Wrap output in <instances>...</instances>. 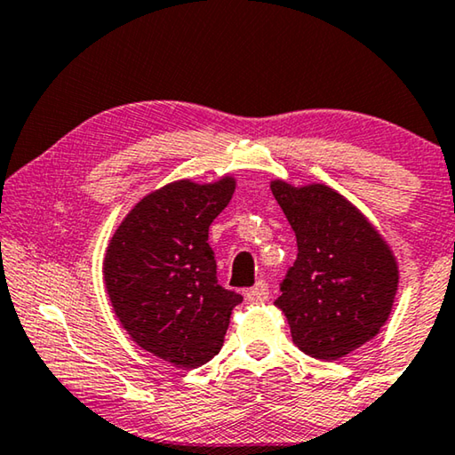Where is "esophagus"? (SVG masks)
Returning <instances> with one entry per match:
<instances>
[{
  "label": "esophagus",
  "mask_w": 455,
  "mask_h": 455,
  "mask_svg": "<svg viewBox=\"0 0 455 455\" xmlns=\"http://www.w3.org/2000/svg\"><path fill=\"white\" fill-rule=\"evenodd\" d=\"M245 298L249 302H266L269 298V286L266 282H257L253 288L245 290Z\"/></svg>",
  "instance_id": "obj_1"
}]
</instances>
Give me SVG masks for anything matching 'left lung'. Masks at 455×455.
<instances>
[{
  "label": "left lung",
  "instance_id": "8db88e82",
  "mask_svg": "<svg viewBox=\"0 0 455 455\" xmlns=\"http://www.w3.org/2000/svg\"><path fill=\"white\" fill-rule=\"evenodd\" d=\"M271 194L296 235L298 257L275 307L292 341L316 359L345 357L388 321L398 266L388 243L359 210L324 184L271 181Z\"/></svg>",
  "mask_w": 455,
  "mask_h": 455
}]
</instances>
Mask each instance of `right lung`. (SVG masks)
Masks as SVG:
<instances>
[{"mask_svg":"<svg viewBox=\"0 0 455 455\" xmlns=\"http://www.w3.org/2000/svg\"><path fill=\"white\" fill-rule=\"evenodd\" d=\"M230 175L180 180L145 196L120 222L104 257V283L122 327L148 354L198 368L219 354L243 296L216 280L208 228L233 198Z\"/></svg>","mask_w":455,"mask_h":455,"instance_id":"1","label":"right lung"}]
</instances>
